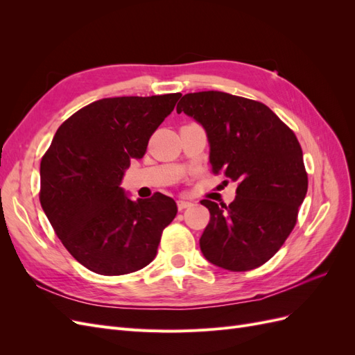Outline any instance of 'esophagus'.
Returning <instances> with one entry per match:
<instances>
[{
    "mask_svg": "<svg viewBox=\"0 0 355 355\" xmlns=\"http://www.w3.org/2000/svg\"><path fill=\"white\" fill-rule=\"evenodd\" d=\"M192 201H187V200H178V209L179 210H184V209H187V207H191L192 206Z\"/></svg>",
    "mask_w": 355,
    "mask_h": 355,
    "instance_id": "34e87169",
    "label": "esophagus"
}]
</instances>
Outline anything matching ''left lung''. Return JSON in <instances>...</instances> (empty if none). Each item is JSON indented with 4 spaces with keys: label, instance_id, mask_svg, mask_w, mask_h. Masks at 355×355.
Listing matches in <instances>:
<instances>
[{
    "label": "left lung",
    "instance_id": "8db88e82",
    "mask_svg": "<svg viewBox=\"0 0 355 355\" xmlns=\"http://www.w3.org/2000/svg\"><path fill=\"white\" fill-rule=\"evenodd\" d=\"M176 111L204 128L214 173L239 182L230 206L201 201L210 222L200 249L223 270H254L271 259L296 225L308 189L302 148L266 105L240 96L188 93Z\"/></svg>",
    "mask_w": 355,
    "mask_h": 355
}]
</instances>
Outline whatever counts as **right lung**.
I'll return each mask as SVG.
<instances>
[{
  "mask_svg": "<svg viewBox=\"0 0 355 355\" xmlns=\"http://www.w3.org/2000/svg\"><path fill=\"white\" fill-rule=\"evenodd\" d=\"M180 96L96 101L58 128L42 157L41 207L62 244L87 270L123 275L154 261L176 202L161 192L135 201L120 185Z\"/></svg>",
  "mask_w": 355,
  "mask_h": 355,
  "instance_id": "1",
  "label": "right lung"
}]
</instances>
